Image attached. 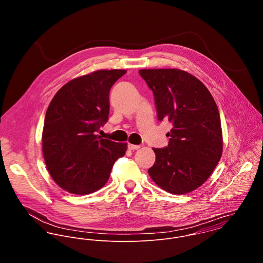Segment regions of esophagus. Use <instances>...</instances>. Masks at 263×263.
<instances>
[{
    "label": "esophagus",
    "instance_id": "esophagus-1",
    "mask_svg": "<svg viewBox=\"0 0 263 263\" xmlns=\"http://www.w3.org/2000/svg\"><path fill=\"white\" fill-rule=\"evenodd\" d=\"M127 148H128L129 150H138V149H140V148H141V146H140V145H133V144H128V145H127Z\"/></svg>",
    "mask_w": 263,
    "mask_h": 263
}]
</instances>
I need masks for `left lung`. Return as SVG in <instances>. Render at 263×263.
Listing matches in <instances>:
<instances>
[{"label": "left lung", "instance_id": "8db88e82", "mask_svg": "<svg viewBox=\"0 0 263 263\" xmlns=\"http://www.w3.org/2000/svg\"><path fill=\"white\" fill-rule=\"evenodd\" d=\"M153 91L157 117L168 120V146L153 148L156 161L148 170L162 189L183 194L211 176L223 152L218 106L208 88L194 76L176 69L141 70Z\"/></svg>", "mask_w": 263, "mask_h": 263}]
</instances>
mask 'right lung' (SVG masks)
<instances>
[{
	"instance_id": "1",
	"label": "right lung",
	"mask_w": 263,
	"mask_h": 263,
	"mask_svg": "<svg viewBox=\"0 0 263 263\" xmlns=\"http://www.w3.org/2000/svg\"><path fill=\"white\" fill-rule=\"evenodd\" d=\"M124 70H101L63 86L45 113L42 152L59 186L74 194L92 193L107 182L126 144L96 136L108 120L109 92Z\"/></svg>"
}]
</instances>
